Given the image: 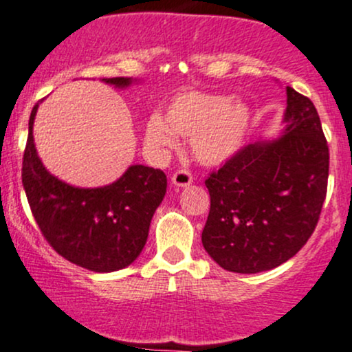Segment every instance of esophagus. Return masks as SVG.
Returning <instances> with one entry per match:
<instances>
[{"label":"esophagus","mask_w":352,"mask_h":352,"mask_svg":"<svg viewBox=\"0 0 352 352\" xmlns=\"http://www.w3.org/2000/svg\"><path fill=\"white\" fill-rule=\"evenodd\" d=\"M192 182H194V177H192V173L188 172L187 168L177 170L172 175V184L175 185V187H187V185H190Z\"/></svg>","instance_id":"34e87169"}]
</instances>
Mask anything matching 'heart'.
Here are the masks:
<instances>
[{"instance_id":"obj_1","label":"heart","mask_w":352,"mask_h":352,"mask_svg":"<svg viewBox=\"0 0 352 352\" xmlns=\"http://www.w3.org/2000/svg\"><path fill=\"white\" fill-rule=\"evenodd\" d=\"M250 110L232 96L187 91L170 102L165 120L153 113L146 122V140L158 148L175 145L173 132L190 138L192 153L200 164L219 165L244 144Z\"/></svg>"}]
</instances>
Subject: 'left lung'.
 <instances>
[{
  "instance_id": "left-lung-1",
  "label": "left lung",
  "mask_w": 352,
  "mask_h": 352,
  "mask_svg": "<svg viewBox=\"0 0 352 352\" xmlns=\"http://www.w3.org/2000/svg\"><path fill=\"white\" fill-rule=\"evenodd\" d=\"M285 133L239 148L207 177L210 210L202 232L222 269L256 274L284 264L319 222L329 146L314 103L287 87Z\"/></svg>"
}]
</instances>
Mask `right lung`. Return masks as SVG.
I'll return each mask as SVG.
<instances>
[{
    "label": "right lung",
    "instance_id": "right-lung-1",
    "mask_svg": "<svg viewBox=\"0 0 352 352\" xmlns=\"http://www.w3.org/2000/svg\"><path fill=\"white\" fill-rule=\"evenodd\" d=\"M126 87L130 78H103ZM23 155L21 179L26 199L48 244L73 264L94 272H113L140 256L150 220L167 192L160 168L132 165L117 182L100 188H78L53 177L41 164L33 142V122Z\"/></svg>",
    "mask_w": 352,
    "mask_h": 352
}]
</instances>
